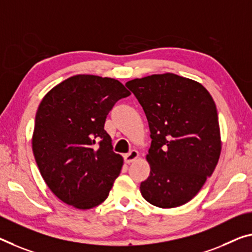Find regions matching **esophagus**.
I'll return each instance as SVG.
<instances>
[{"instance_id":"1","label":"esophagus","mask_w":252,"mask_h":252,"mask_svg":"<svg viewBox=\"0 0 252 252\" xmlns=\"http://www.w3.org/2000/svg\"><path fill=\"white\" fill-rule=\"evenodd\" d=\"M138 158V152L136 150H131L129 153H127L124 156V160H125L126 163H131V162L136 160Z\"/></svg>"}]
</instances>
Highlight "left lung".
Here are the masks:
<instances>
[{"label": "left lung", "instance_id": "1", "mask_svg": "<svg viewBox=\"0 0 252 252\" xmlns=\"http://www.w3.org/2000/svg\"><path fill=\"white\" fill-rule=\"evenodd\" d=\"M126 87L144 110L152 138L142 196L161 208L181 206L197 195L219 162L222 144L214 100L200 83L172 73L134 79Z\"/></svg>", "mask_w": 252, "mask_h": 252}]
</instances>
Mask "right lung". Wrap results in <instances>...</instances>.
Listing matches in <instances>:
<instances>
[{"label":"right lung","instance_id":"1","mask_svg":"<svg viewBox=\"0 0 252 252\" xmlns=\"http://www.w3.org/2000/svg\"><path fill=\"white\" fill-rule=\"evenodd\" d=\"M129 94L117 80L83 74L57 84L41 100L32 151L41 177L62 202L89 210L109 195L124 160L113 151L104 123Z\"/></svg>","mask_w":252,"mask_h":252}]
</instances>
